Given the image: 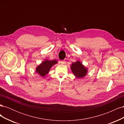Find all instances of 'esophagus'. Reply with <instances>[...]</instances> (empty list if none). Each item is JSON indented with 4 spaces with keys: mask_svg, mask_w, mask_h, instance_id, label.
Instances as JSON below:
<instances>
[{
    "mask_svg": "<svg viewBox=\"0 0 124 124\" xmlns=\"http://www.w3.org/2000/svg\"><path fill=\"white\" fill-rule=\"evenodd\" d=\"M61 63H62V65H64V64H65L66 61H65V60H63V61H61Z\"/></svg>",
    "mask_w": 124,
    "mask_h": 124,
    "instance_id": "obj_1",
    "label": "esophagus"
}]
</instances>
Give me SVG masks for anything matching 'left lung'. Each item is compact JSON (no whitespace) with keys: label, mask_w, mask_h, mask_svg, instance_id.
Instances as JSON below:
<instances>
[{"label":"left lung","mask_w":124,"mask_h":124,"mask_svg":"<svg viewBox=\"0 0 124 124\" xmlns=\"http://www.w3.org/2000/svg\"><path fill=\"white\" fill-rule=\"evenodd\" d=\"M71 69L72 73L77 78H83L87 73V68L82 65L80 61L73 62L71 66Z\"/></svg>","instance_id":"left-lung-1"}]
</instances>
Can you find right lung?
Masks as SVG:
<instances>
[{
  "label": "right lung",
  "mask_w": 124,
  "mask_h": 124,
  "mask_svg": "<svg viewBox=\"0 0 124 124\" xmlns=\"http://www.w3.org/2000/svg\"><path fill=\"white\" fill-rule=\"evenodd\" d=\"M57 63V61H56V60L49 61V60L46 59L40 65L37 67L36 72L40 76L44 77L46 76V75L49 72L51 67Z\"/></svg>",
  "instance_id": "1"
}]
</instances>
